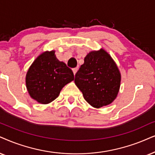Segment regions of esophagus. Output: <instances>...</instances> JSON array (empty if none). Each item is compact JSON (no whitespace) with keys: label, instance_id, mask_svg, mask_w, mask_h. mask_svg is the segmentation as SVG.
<instances>
[{"label":"esophagus","instance_id":"obj_1","mask_svg":"<svg viewBox=\"0 0 155 155\" xmlns=\"http://www.w3.org/2000/svg\"><path fill=\"white\" fill-rule=\"evenodd\" d=\"M72 70H73L74 74V75H75L76 73V72H77V71H78V68H74Z\"/></svg>","mask_w":155,"mask_h":155}]
</instances>
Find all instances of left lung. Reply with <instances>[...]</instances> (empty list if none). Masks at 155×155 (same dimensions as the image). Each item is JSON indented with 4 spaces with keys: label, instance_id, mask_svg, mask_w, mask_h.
Listing matches in <instances>:
<instances>
[{
    "label": "left lung",
    "instance_id": "1",
    "mask_svg": "<svg viewBox=\"0 0 155 155\" xmlns=\"http://www.w3.org/2000/svg\"><path fill=\"white\" fill-rule=\"evenodd\" d=\"M74 81L85 100L92 107L100 108L111 104L117 97L121 75L111 56L101 49L87 55Z\"/></svg>",
    "mask_w": 155,
    "mask_h": 155
}]
</instances>
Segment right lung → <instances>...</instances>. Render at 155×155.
<instances>
[{
    "mask_svg": "<svg viewBox=\"0 0 155 155\" xmlns=\"http://www.w3.org/2000/svg\"><path fill=\"white\" fill-rule=\"evenodd\" d=\"M73 71L59 61L55 51H46L37 57L29 68L25 83L29 94L41 104H48L58 97L66 84L73 81Z\"/></svg>",
    "mask_w": 155,
    "mask_h": 155,
    "instance_id": "1",
    "label": "right lung"
}]
</instances>
